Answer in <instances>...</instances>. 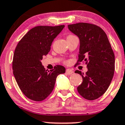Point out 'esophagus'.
I'll use <instances>...</instances> for the list:
<instances>
[{
    "label": "esophagus",
    "mask_w": 125,
    "mask_h": 125,
    "mask_svg": "<svg viewBox=\"0 0 125 125\" xmlns=\"http://www.w3.org/2000/svg\"><path fill=\"white\" fill-rule=\"evenodd\" d=\"M73 71L72 70H71V69H70V68H68V69H66V73H67L68 74H69V75H70V74H72L73 73Z\"/></svg>",
    "instance_id": "obj_1"
}]
</instances>
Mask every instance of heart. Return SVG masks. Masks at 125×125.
<instances>
[{
    "label": "heart",
    "mask_w": 125,
    "mask_h": 125,
    "mask_svg": "<svg viewBox=\"0 0 125 125\" xmlns=\"http://www.w3.org/2000/svg\"><path fill=\"white\" fill-rule=\"evenodd\" d=\"M70 36H71V35H70Z\"/></svg>",
    "instance_id": "heart-1"
}]
</instances>
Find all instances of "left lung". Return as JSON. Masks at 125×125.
I'll return each instance as SVG.
<instances>
[{
  "label": "left lung",
  "instance_id": "left-lung-1",
  "mask_svg": "<svg viewBox=\"0 0 125 125\" xmlns=\"http://www.w3.org/2000/svg\"><path fill=\"white\" fill-rule=\"evenodd\" d=\"M69 30L80 40L77 64L85 62L88 71L82 76V82L77 87L79 93L88 100H94L106 92L113 78L115 55L107 35L98 25L79 22L68 25Z\"/></svg>",
  "mask_w": 125,
  "mask_h": 125
}]
</instances>
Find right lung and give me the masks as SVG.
I'll use <instances>...</instances> for the list:
<instances>
[{"label": "right lung", "instance_id": "right-lung-1", "mask_svg": "<svg viewBox=\"0 0 125 125\" xmlns=\"http://www.w3.org/2000/svg\"><path fill=\"white\" fill-rule=\"evenodd\" d=\"M65 25L35 27L22 38L16 47L13 59V72L24 95L35 101L46 98L54 89L57 76L65 68L56 65L46 70L41 60L51 49L54 38Z\"/></svg>", "mask_w": 125, "mask_h": 125}]
</instances>
